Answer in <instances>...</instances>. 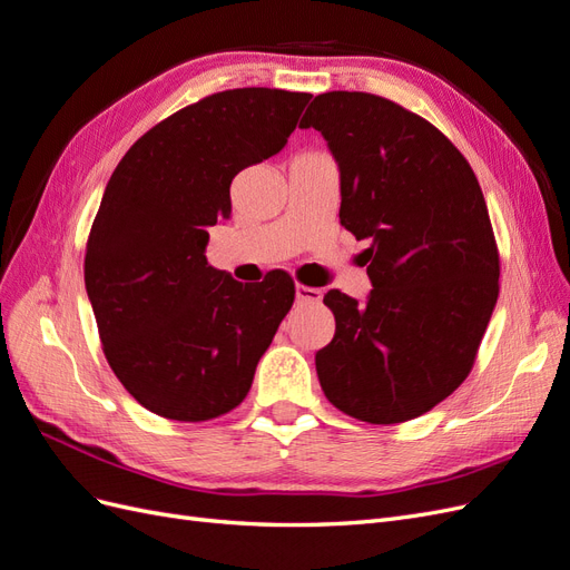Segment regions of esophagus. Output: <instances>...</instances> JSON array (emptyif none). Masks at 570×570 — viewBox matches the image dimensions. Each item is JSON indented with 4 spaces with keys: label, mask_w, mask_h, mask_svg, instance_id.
Masks as SVG:
<instances>
[{
    "label": "esophagus",
    "mask_w": 570,
    "mask_h": 570,
    "mask_svg": "<svg viewBox=\"0 0 570 570\" xmlns=\"http://www.w3.org/2000/svg\"><path fill=\"white\" fill-rule=\"evenodd\" d=\"M295 295H297V302L299 304H318L323 292L318 287H308V285H297L295 287Z\"/></svg>",
    "instance_id": "34e87169"
}]
</instances>
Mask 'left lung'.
<instances>
[{"mask_svg":"<svg viewBox=\"0 0 570 570\" xmlns=\"http://www.w3.org/2000/svg\"><path fill=\"white\" fill-rule=\"evenodd\" d=\"M299 128H316L340 168V223L371 239L366 302L323 297L335 337L316 352L321 387L358 421H411L465 381L494 312L485 197L463 154L390 99L325 92Z\"/></svg>","mask_w":570,"mask_h":570,"instance_id":"obj_1","label":"left lung"}]
</instances>
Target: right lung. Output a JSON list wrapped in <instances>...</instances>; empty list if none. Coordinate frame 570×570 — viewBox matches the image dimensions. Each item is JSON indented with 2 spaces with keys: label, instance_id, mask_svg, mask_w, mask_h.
<instances>
[{
  "label": "right lung",
  "instance_id": "1",
  "mask_svg": "<svg viewBox=\"0 0 570 570\" xmlns=\"http://www.w3.org/2000/svg\"><path fill=\"white\" fill-rule=\"evenodd\" d=\"M308 92L199 99L137 140L111 174L85 252V289L111 371L157 416L209 421L245 400L295 302L271 271L243 285L206 262L239 170L278 154Z\"/></svg>",
  "mask_w": 570,
  "mask_h": 570
}]
</instances>
